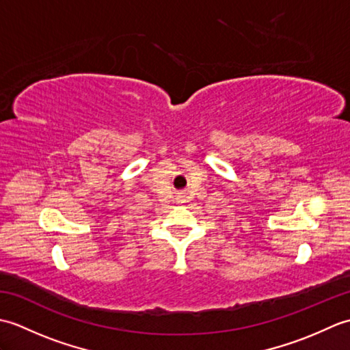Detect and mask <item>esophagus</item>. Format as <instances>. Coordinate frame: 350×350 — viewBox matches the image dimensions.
I'll return each mask as SVG.
<instances>
[{
  "label": "esophagus",
  "instance_id": "obj_1",
  "mask_svg": "<svg viewBox=\"0 0 350 350\" xmlns=\"http://www.w3.org/2000/svg\"><path fill=\"white\" fill-rule=\"evenodd\" d=\"M185 197L182 196V194H179V196H177V202H179V203H182V202H185V200H183Z\"/></svg>",
  "mask_w": 350,
  "mask_h": 350
}]
</instances>
